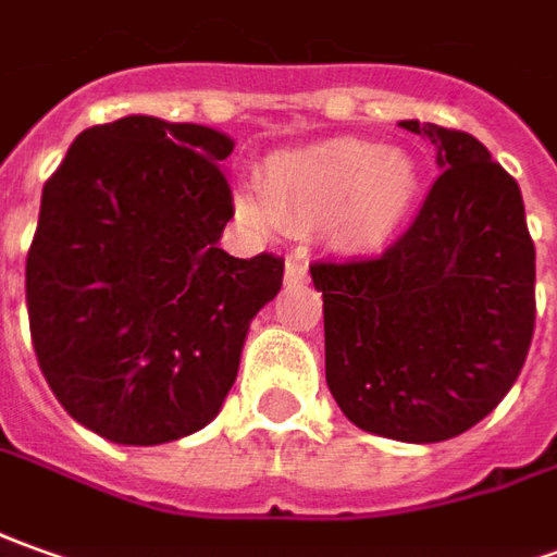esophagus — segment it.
Listing matches in <instances>:
<instances>
[{
  "label": "esophagus",
  "mask_w": 557,
  "mask_h": 557,
  "mask_svg": "<svg viewBox=\"0 0 557 557\" xmlns=\"http://www.w3.org/2000/svg\"><path fill=\"white\" fill-rule=\"evenodd\" d=\"M309 278V270H306V263L297 260V257H287L285 260V282L287 285H302Z\"/></svg>",
  "instance_id": "34e87169"
}]
</instances>
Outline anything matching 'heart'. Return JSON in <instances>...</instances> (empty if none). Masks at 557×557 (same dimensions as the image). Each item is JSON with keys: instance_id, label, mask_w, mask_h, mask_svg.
Masks as SVG:
<instances>
[{"instance_id": "1", "label": "heart", "mask_w": 557, "mask_h": 557, "mask_svg": "<svg viewBox=\"0 0 557 557\" xmlns=\"http://www.w3.org/2000/svg\"><path fill=\"white\" fill-rule=\"evenodd\" d=\"M421 184L409 151L343 136L267 157L260 187H239L236 209L263 233L327 224L345 248L375 251L409 224Z\"/></svg>"}]
</instances>
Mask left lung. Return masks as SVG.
Masks as SVG:
<instances>
[{
    "mask_svg": "<svg viewBox=\"0 0 557 557\" xmlns=\"http://www.w3.org/2000/svg\"><path fill=\"white\" fill-rule=\"evenodd\" d=\"M436 151L412 227L373 260L315 263L324 370L360 431L443 443L488 416L534 336V242L516 178L470 133L400 121Z\"/></svg>",
    "mask_w": 557,
    "mask_h": 557,
    "instance_id": "obj_1",
    "label": "left lung"
}]
</instances>
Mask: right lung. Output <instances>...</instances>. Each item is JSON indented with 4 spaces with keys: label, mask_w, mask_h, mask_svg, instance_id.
Instances as JSON below:
<instances>
[{
    "label": "right lung",
    "mask_w": 557,
    "mask_h": 557,
    "mask_svg": "<svg viewBox=\"0 0 557 557\" xmlns=\"http://www.w3.org/2000/svg\"><path fill=\"white\" fill-rule=\"evenodd\" d=\"M233 139L129 114L90 126L41 190L26 309L53 397L87 431L160 446L202 431L236 382L285 260L230 257Z\"/></svg>",
    "instance_id": "add662e5"
}]
</instances>
